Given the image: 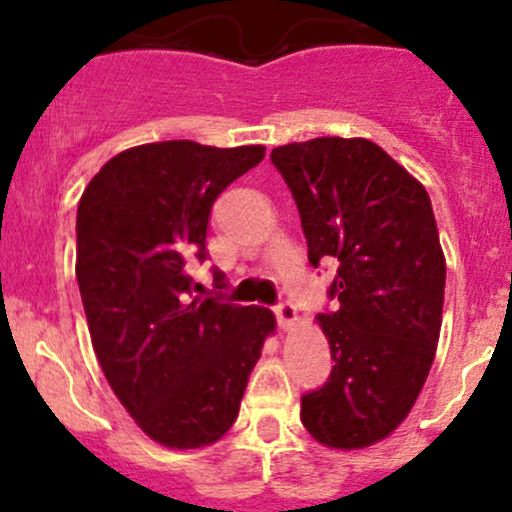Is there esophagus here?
Returning <instances> with one entry per match:
<instances>
[{"label": "esophagus", "instance_id": "obj_1", "mask_svg": "<svg viewBox=\"0 0 512 512\" xmlns=\"http://www.w3.org/2000/svg\"><path fill=\"white\" fill-rule=\"evenodd\" d=\"M274 315H276V322H279L281 330H291L298 320L296 308H293V303H289V301H281L279 305H276Z\"/></svg>", "mask_w": 512, "mask_h": 512}]
</instances>
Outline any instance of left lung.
I'll return each instance as SVG.
<instances>
[{"instance_id":"left-lung-1","label":"left lung","mask_w":512,"mask_h":512,"mask_svg":"<svg viewBox=\"0 0 512 512\" xmlns=\"http://www.w3.org/2000/svg\"><path fill=\"white\" fill-rule=\"evenodd\" d=\"M272 163L296 199L308 260L337 264L317 315L332 351L327 383L301 397L317 443L368 448L414 407L436 356L445 257L431 199L368 139L276 146Z\"/></svg>"}]
</instances>
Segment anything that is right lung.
I'll list each match as a JSON object with an SVG mask.
<instances>
[{"label": "right lung", "mask_w": 512, "mask_h": 512, "mask_svg": "<svg viewBox=\"0 0 512 512\" xmlns=\"http://www.w3.org/2000/svg\"><path fill=\"white\" fill-rule=\"evenodd\" d=\"M262 158L264 146L142 144L110 158L81 195L76 281L93 349L117 399L166 448H202L233 426L276 327L260 305L192 298L187 274L209 257L216 197Z\"/></svg>", "instance_id": "add662e5"}]
</instances>
